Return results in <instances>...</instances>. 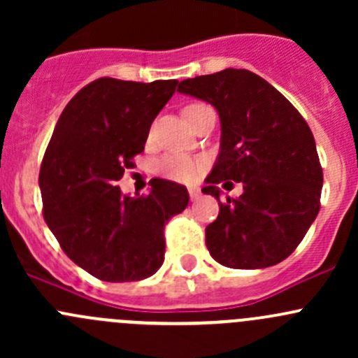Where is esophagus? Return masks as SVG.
<instances>
[{
	"label": "esophagus",
	"instance_id": "obj_1",
	"mask_svg": "<svg viewBox=\"0 0 358 358\" xmlns=\"http://www.w3.org/2000/svg\"><path fill=\"white\" fill-rule=\"evenodd\" d=\"M189 196H190V201H197L201 197V190L196 189V187H192V189H189Z\"/></svg>",
	"mask_w": 358,
	"mask_h": 358
}]
</instances>
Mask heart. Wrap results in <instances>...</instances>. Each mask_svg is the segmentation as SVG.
<instances>
[{"instance_id":"obj_1","label":"heart","mask_w":358,"mask_h":358,"mask_svg":"<svg viewBox=\"0 0 358 358\" xmlns=\"http://www.w3.org/2000/svg\"><path fill=\"white\" fill-rule=\"evenodd\" d=\"M196 106H201V103H190L185 107V110ZM206 166H208V161L204 157L187 156V154H166V156L157 159L156 171L162 178L180 183H190L199 178Z\"/></svg>"}]
</instances>
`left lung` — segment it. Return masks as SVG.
<instances>
[{
    "instance_id": "obj_1",
    "label": "left lung",
    "mask_w": 358,
    "mask_h": 358,
    "mask_svg": "<svg viewBox=\"0 0 358 358\" xmlns=\"http://www.w3.org/2000/svg\"><path fill=\"white\" fill-rule=\"evenodd\" d=\"M178 92L215 106L222 122V150L202 189L220 204L206 229L209 252L230 268L277 265L319 215L324 176L312 129L282 93L246 69L185 79ZM230 179L245 192L222 203L215 183L233 186Z\"/></svg>"
}]
</instances>
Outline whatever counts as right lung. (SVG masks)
Segmentation results:
<instances>
[{"label": "right lung", "instance_id": "right-lung-1", "mask_svg": "<svg viewBox=\"0 0 358 358\" xmlns=\"http://www.w3.org/2000/svg\"><path fill=\"white\" fill-rule=\"evenodd\" d=\"M176 79L100 78L60 114L39 169L43 216L64 252L106 282L142 280L164 262V227L189 204L183 185L150 180L147 196H122L117 182L145 149Z\"/></svg>", "mask_w": 358, "mask_h": 358}]
</instances>
